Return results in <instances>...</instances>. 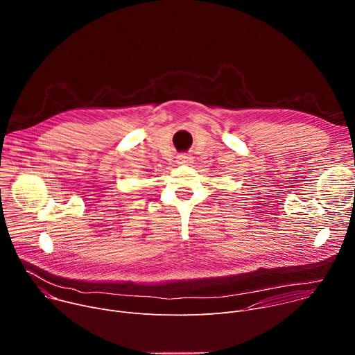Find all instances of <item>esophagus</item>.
Instances as JSON below:
<instances>
[{
	"mask_svg": "<svg viewBox=\"0 0 355 355\" xmlns=\"http://www.w3.org/2000/svg\"><path fill=\"white\" fill-rule=\"evenodd\" d=\"M192 162H193V157H191L189 155H180V156H177V163L178 164L189 166Z\"/></svg>",
	"mask_w": 355,
	"mask_h": 355,
	"instance_id": "obj_1",
	"label": "esophagus"
}]
</instances>
